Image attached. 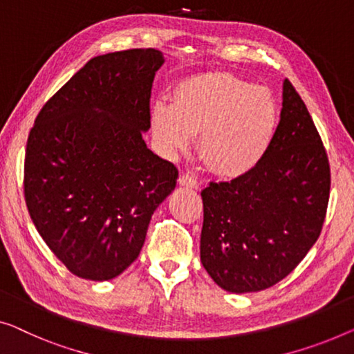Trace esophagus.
Segmentation results:
<instances>
[{
    "label": "esophagus",
    "mask_w": 354,
    "mask_h": 354,
    "mask_svg": "<svg viewBox=\"0 0 354 354\" xmlns=\"http://www.w3.org/2000/svg\"><path fill=\"white\" fill-rule=\"evenodd\" d=\"M178 181L184 187H191V189H197L198 187L197 179H195L192 175H189V173H183V175L179 176Z\"/></svg>",
    "instance_id": "34e87169"
}]
</instances>
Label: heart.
<instances>
[{
  "label": "heart",
  "instance_id": "1",
  "mask_svg": "<svg viewBox=\"0 0 354 354\" xmlns=\"http://www.w3.org/2000/svg\"><path fill=\"white\" fill-rule=\"evenodd\" d=\"M279 111L270 91L229 73H203L179 81L171 103L156 102L151 125L167 154L187 149L200 133L198 156L225 179L251 173L275 138Z\"/></svg>",
  "mask_w": 354,
  "mask_h": 354
}]
</instances>
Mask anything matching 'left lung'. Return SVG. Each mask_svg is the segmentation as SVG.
Masks as SVG:
<instances>
[{
    "label": "left lung",
    "mask_w": 354,
    "mask_h": 354,
    "mask_svg": "<svg viewBox=\"0 0 354 354\" xmlns=\"http://www.w3.org/2000/svg\"><path fill=\"white\" fill-rule=\"evenodd\" d=\"M330 168L292 84L283 82L279 124L254 170L202 191L200 259L225 291L257 292L286 278L323 229Z\"/></svg>",
    "instance_id": "1"
}]
</instances>
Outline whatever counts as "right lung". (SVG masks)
I'll use <instances>...</instances> for the list:
<instances>
[{
    "mask_svg": "<svg viewBox=\"0 0 354 354\" xmlns=\"http://www.w3.org/2000/svg\"><path fill=\"white\" fill-rule=\"evenodd\" d=\"M157 49L93 57L39 111L24 189L31 221L73 275L106 281L140 256L178 168L143 140Z\"/></svg>",
    "mask_w": 354,
    "mask_h": 354,
    "instance_id": "1",
    "label": "right lung"
}]
</instances>
